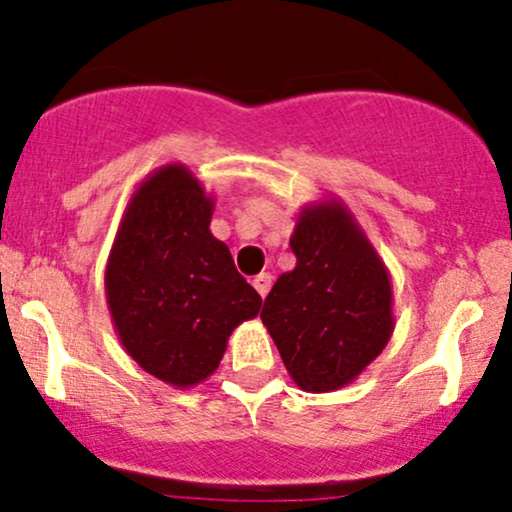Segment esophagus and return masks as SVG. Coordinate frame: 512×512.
<instances>
[{"instance_id": "obj_1", "label": "esophagus", "mask_w": 512, "mask_h": 512, "mask_svg": "<svg viewBox=\"0 0 512 512\" xmlns=\"http://www.w3.org/2000/svg\"><path fill=\"white\" fill-rule=\"evenodd\" d=\"M252 286H255V291L262 295L269 293V288H272V274H257L255 279H252Z\"/></svg>"}]
</instances>
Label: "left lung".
I'll list each match as a JSON object with an SVG mask.
<instances>
[{
  "mask_svg": "<svg viewBox=\"0 0 512 512\" xmlns=\"http://www.w3.org/2000/svg\"><path fill=\"white\" fill-rule=\"evenodd\" d=\"M291 250L295 267L276 279L260 317L300 389L336 391L393 334L389 269L336 197L303 207Z\"/></svg>",
  "mask_w": 512,
  "mask_h": 512,
  "instance_id": "8db88e82",
  "label": "left lung"
}]
</instances>
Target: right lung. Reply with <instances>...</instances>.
I'll return each mask as SVG.
<instances>
[{
	"instance_id": "obj_1",
	"label": "right lung",
	"mask_w": 512,
	"mask_h": 512,
	"mask_svg": "<svg viewBox=\"0 0 512 512\" xmlns=\"http://www.w3.org/2000/svg\"><path fill=\"white\" fill-rule=\"evenodd\" d=\"M214 197L188 166L152 171L128 200L104 272L123 350L164 384L190 389L219 367L262 298L209 231Z\"/></svg>"
}]
</instances>
